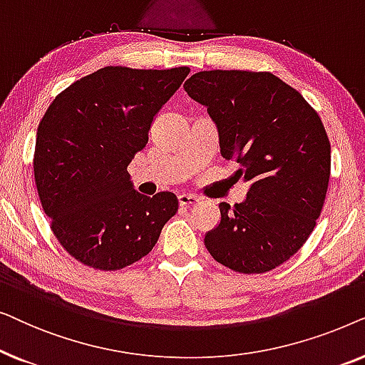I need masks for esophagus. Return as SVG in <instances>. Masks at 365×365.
Here are the masks:
<instances>
[{"mask_svg":"<svg viewBox=\"0 0 365 365\" xmlns=\"http://www.w3.org/2000/svg\"><path fill=\"white\" fill-rule=\"evenodd\" d=\"M178 201L181 206H192V204L199 202V199L196 196H192V194H179Z\"/></svg>","mask_w":365,"mask_h":365,"instance_id":"obj_1","label":"esophagus"}]
</instances>
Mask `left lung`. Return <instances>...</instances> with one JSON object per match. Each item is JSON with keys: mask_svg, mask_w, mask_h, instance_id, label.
<instances>
[{"mask_svg": "<svg viewBox=\"0 0 365 365\" xmlns=\"http://www.w3.org/2000/svg\"><path fill=\"white\" fill-rule=\"evenodd\" d=\"M184 91L207 108L224 159L249 182L244 202L219 204L207 251L236 272L262 274L292 257L321 216L331 176V143L301 93L254 71H201Z\"/></svg>", "mask_w": 365, "mask_h": 365, "instance_id": "8db88e82", "label": "left lung"}]
</instances>
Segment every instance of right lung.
Segmentation results:
<instances>
[{
    "mask_svg": "<svg viewBox=\"0 0 365 365\" xmlns=\"http://www.w3.org/2000/svg\"><path fill=\"white\" fill-rule=\"evenodd\" d=\"M187 74V66H106L49 104L36 133L34 181L54 236L76 261L126 267L151 252L176 214V194H139L128 166Z\"/></svg>",
    "mask_w": 365,
    "mask_h": 365,
    "instance_id": "1",
    "label": "right lung"
}]
</instances>
